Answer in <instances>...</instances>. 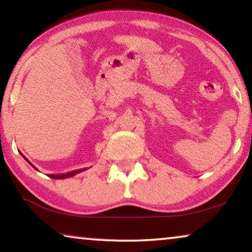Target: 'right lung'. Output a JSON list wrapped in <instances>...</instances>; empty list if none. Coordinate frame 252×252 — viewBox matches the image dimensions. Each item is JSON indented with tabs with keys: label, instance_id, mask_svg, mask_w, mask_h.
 <instances>
[{
	"label": "right lung",
	"instance_id": "1",
	"mask_svg": "<svg viewBox=\"0 0 252 252\" xmlns=\"http://www.w3.org/2000/svg\"><path fill=\"white\" fill-rule=\"evenodd\" d=\"M21 155H22V153H21ZM22 157L24 158L25 160H27L30 164L32 165V167L34 168V169H36L35 167H34V165L31 163V162H30L27 158H25L23 155H22ZM37 170V169H36ZM85 169H83V170H76V171H72V172H69V173H63V174H50V178H52V179H65V178H70V177H73L74 174H76V173H79V172H81V171H84Z\"/></svg>",
	"mask_w": 252,
	"mask_h": 252
}]
</instances>
